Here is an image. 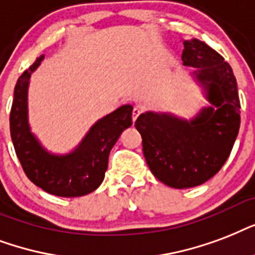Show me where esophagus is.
I'll return each instance as SVG.
<instances>
[{
    "mask_svg": "<svg viewBox=\"0 0 255 255\" xmlns=\"http://www.w3.org/2000/svg\"><path fill=\"white\" fill-rule=\"evenodd\" d=\"M139 113H141V108H139V106H134L133 108V122L137 120V117L139 116Z\"/></svg>",
    "mask_w": 255,
    "mask_h": 255,
    "instance_id": "1",
    "label": "esophagus"
}]
</instances>
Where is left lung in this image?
I'll return each instance as SVG.
<instances>
[{"mask_svg":"<svg viewBox=\"0 0 255 255\" xmlns=\"http://www.w3.org/2000/svg\"><path fill=\"white\" fill-rule=\"evenodd\" d=\"M183 66L205 90L210 105L190 120L170 113H142L135 121L147 166L174 189L202 185L221 170L240 130L236 77L224 57L203 41H183Z\"/></svg>","mask_w":255,"mask_h":255,"instance_id":"obj_1","label":"left lung"}]
</instances>
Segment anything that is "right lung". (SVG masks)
Segmentation results:
<instances>
[{
  "label": "right lung",
  "mask_w": 255,
  "mask_h": 255,
  "mask_svg": "<svg viewBox=\"0 0 255 255\" xmlns=\"http://www.w3.org/2000/svg\"><path fill=\"white\" fill-rule=\"evenodd\" d=\"M43 58V54L39 56L15 84L10 110V135L15 154L27 178L49 194L68 198L86 195L104 181L110 150L122 131L133 124V106L122 105L98 120L70 153L53 154L31 133L27 118L29 81Z\"/></svg>",
  "instance_id": "add662e5"
}]
</instances>
